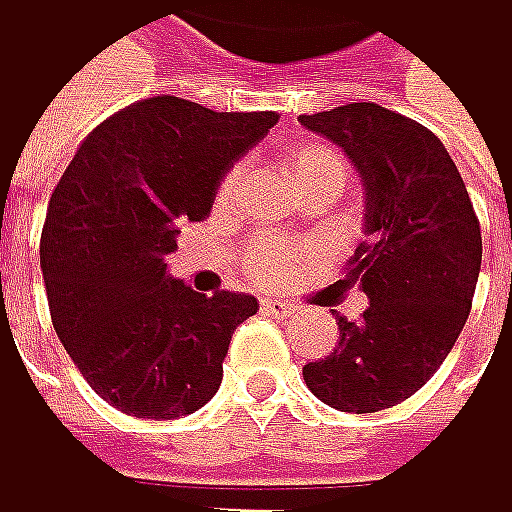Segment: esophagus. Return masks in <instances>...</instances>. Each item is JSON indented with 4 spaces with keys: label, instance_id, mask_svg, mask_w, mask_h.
Returning a JSON list of instances; mask_svg holds the SVG:
<instances>
[{
    "label": "esophagus",
    "instance_id": "34e87169",
    "mask_svg": "<svg viewBox=\"0 0 512 512\" xmlns=\"http://www.w3.org/2000/svg\"><path fill=\"white\" fill-rule=\"evenodd\" d=\"M261 309L267 312V315H273V318H288V315H294L297 312V306L294 303H285V300H261Z\"/></svg>",
    "mask_w": 512,
    "mask_h": 512
}]
</instances>
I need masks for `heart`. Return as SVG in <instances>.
<instances>
[{"instance_id": "1", "label": "heart", "mask_w": 512, "mask_h": 512, "mask_svg": "<svg viewBox=\"0 0 512 512\" xmlns=\"http://www.w3.org/2000/svg\"><path fill=\"white\" fill-rule=\"evenodd\" d=\"M236 169H230L221 181V200L233 194L236 188ZM288 178L291 185L297 181H312V178H327V181H337L343 188L346 181V160L327 145H318V142H309V145H300L291 160H288ZM300 261V248L282 236H264L258 242H251L248 251H245V270L258 279L261 285H279L291 270L294 264Z\"/></svg>"}]
</instances>
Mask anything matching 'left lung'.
Instances as JSON below:
<instances>
[{
  "mask_svg": "<svg viewBox=\"0 0 512 512\" xmlns=\"http://www.w3.org/2000/svg\"><path fill=\"white\" fill-rule=\"evenodd\" d=\"M300 124L343 148L364 185V239L343 282L370 306L337 315V349L303 379L340 413H379L413 397L446 361L470 315L483 264L480 221L446 145L376 102H352Z\"/></svg>",
  "mask_w": 512,
  "mask_h": 512,
  "instance_id": "1",
  "label": "left lung"
}]
</instances>
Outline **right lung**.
<instances>
[{
    "mask_svg": "<svg viewBox=\"0 0 512 512\" xmlns=\"http://www.w3.org/2000/svg\"><path fill=\"white\" fill-rule=\"evenodd\" d=\"M276 121L151 96L102 121L51 194L39 251L54 331L121 413L178 419L215 397L230 337L258 300L197 294L169 276L166 254Z\"/></svg>",
    "mask_w": 512,
    "mask_h": 512,
    "instance_id": "add662e5",
    "label": "right lung"
}]
</instances>
